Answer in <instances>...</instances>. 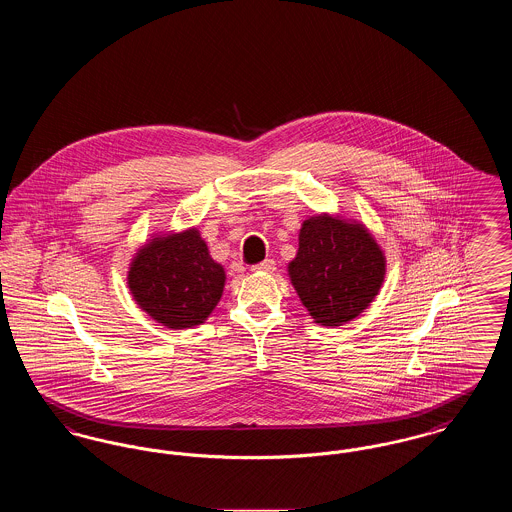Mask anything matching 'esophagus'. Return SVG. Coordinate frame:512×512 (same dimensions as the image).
Instances as JSON below:
<instances>
[{"mask_svg":"<svg viewBox=\"0 0 512 512\" xmlns=\"http://www.w3.org/2000/svg\"><path fill=\"white\" fill-rule=\"evenodd\" d=\"M251 270H253V272H274V270H276V263H274L272 259H265L263 263L253 265Z\"/></svg>","mask_w":512,"mask_h":512,"instance_id":"obj_1","label":"esophagus"}]
</instances>
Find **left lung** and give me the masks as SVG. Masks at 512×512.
Segmentation results:
<instances>
[{
  "label": "left lung",
  "mask_w": 512,
  "mask_h": 512,
  "mask_svg": "<svg viewBox=\"0 0 512 512\" xmlns=\"http://www.w3.org/2000/svg\"><path fill=\"white\" fill-rule=\"evenodd\" d=\"M297 240L288 276L311 318L336 328L359 317L386 278V253L366 224L318 213L303 220Z\"/></svg>",
  "instance_id": "obj_1"
}]
</instances>
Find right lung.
Here are the masks:
<instances>
[{
	"label": "right lung",
	"instance_id": "obj_1",
	"mask_svg": "<svg viewBox=\"0 0 512 512\" xmlns=\"http://www.w3.org/2000/svg\"><path fill=\"white\" fill-rule=\"evenodd\" d=\"M126 284L147 317L171 330H188L203 324L219 305L226 272L190 226L153 232L132 255Z\"/></svg>",
	"mask_w": 512,
	"mask_h": 512
}]
</instances>
